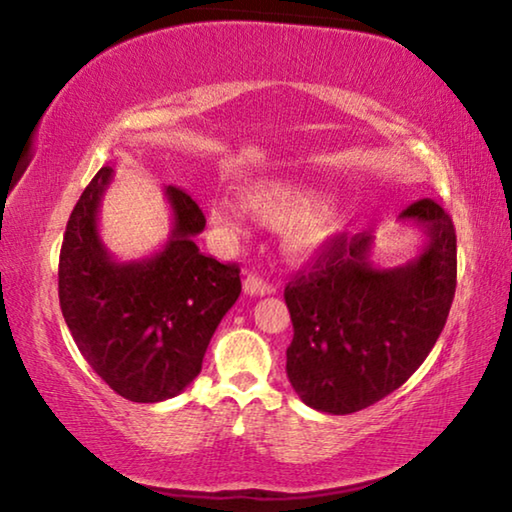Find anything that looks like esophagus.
Segmentation results:
<instances>
[{"label":"esophagus","instance_id":"1","mask_svg":"<svg viewBox=\"0 0 512 512\" xmlns=\"http://www.w3.org/2000/svg\"><path fill=\"white\" fill-rule=\"evenodd\" d=\"M244 291L248 293V296H271V293H275V287L273 284L264 282L262 277L248 275L244 280Z\"/></svg>","mask_w":512,"mask_h":512}]
</instances>
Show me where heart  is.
I'll use <instances>...</instances> for the list:
<instances>
[{"label":"heart","instance_id":"heart-1","mask_svg":"<svg viewBox=\"0 0 512 512\" xmlns=\"http://www.w3.org/2000/svg\"><path fill=\"white\" fill-rule=\"evenodd\" d=\"M250 210L266 223L287 225L284 246L298 259H314L327 253L348 228V214L341 205L327 203L316 189L280 180L253 187L248 203L230 194L216 196L210 219L225 239L239 241L248 230Z\"/></svg>","mask_w":512,"mask_h":512}]
</instances>
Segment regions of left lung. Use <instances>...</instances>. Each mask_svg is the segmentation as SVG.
<instances>
[{
  "instance_id": "obj_1",
  "label": "left lung",
  "mask_w": 512,
  "mask_h": 512,
  "mask_svg": "<svg viewBox=\"0 0 512 512\" xmlns=\"http://www.w3.org/2000/svg\"><path fill=\"white\" fill-rule=\"evenodd\" d=\"M422 228L411 262L375 266L372 237L341 235L284 289L293 341L287 375L307 406L348 415L397 391L427 359L456 291V232L438 203L406 207Z\"/></svg>"
}]
</instances>
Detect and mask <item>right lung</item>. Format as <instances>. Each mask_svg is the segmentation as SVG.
<instances>
[{"label":"right lung","instance_id":"right-lung-1","mask_svg":"<svg viewBox=\"0 0 512 512\" xmlns=\"http://www.w3.org/2000/svg\"><path fill=\"white\" fill-rule=\"evenodd\" d=\"M112 167L99 169L67 221L58 264L63 318L83 359L112 391L153 404L183 393L203 366L221 318L241 293L239 266L198 250L201 207L164 187L171 235L158 253L119 262L99 235Z\"/></svg>","mask_w":512,"mask_h":512}]
</instances>
